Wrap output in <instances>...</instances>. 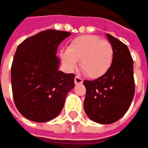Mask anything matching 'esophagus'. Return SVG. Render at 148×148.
Here are the masks:
<instances>
[{"instance_id": "obj_1", "label": "esophagus", "mask_w": 148, "mask_h": 148, "mask_svg": "<svg viewBox=\"0 0 148 148\" xmlns=\"http://www.w3.org/2000/svg\"><path fill=\"white\" fill-rule=\"evenodd\" d=\"M74 84H76V85H78V84H83V79H81L80 77H79V76H76V77L74 78Z\"/></svg>"}]
</instances>
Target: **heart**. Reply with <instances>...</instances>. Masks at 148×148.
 <instances>
[{
  "mask_svg": "<svg viewBox=\"0 0 148 148\" xmlns=\"http://www.w3.org/2000/svg\"><path fill=\"white\" fill-rule=\"evenodd\" d=\"M114 57L112 45L97 36L86 35L74 39L67 50L60 52V58L69 71L77 68L78 61L86 76L97 79L110 68Z\"/></svg>",
  "mask_w": 148,
  "mask_h": 148,
  "instance_id": "b5f03b06",
  "label": "heart"
}]
</instances>
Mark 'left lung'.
Here are the masks:
<instances>
[{
	"mask_svg": "<svg viewBox=\"0 0 148 148\" xmlns=\"http://www.w3.org/2000/svg\"><path fill=\"white\" fill-rule=\"evenodd\" d=\"M114 57L106 74L93 81L85 80V113L94 122L109 125L119 120L130 108L134 96V60L128 47L106 33Z\"/></svg>",
	"mask_w": 148,
	"mask_h": 148,
	"instance_id": "obj_1",
	"label": "left lung"
}]
</instances>
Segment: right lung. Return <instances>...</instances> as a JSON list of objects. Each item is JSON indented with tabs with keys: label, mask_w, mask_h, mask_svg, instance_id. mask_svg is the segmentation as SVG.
Instances as JSON below:
<instances>
[{
	"label": "right lung",
	"mask_w": 148,
	"mask_h": 148,
	"mask_svg": "<svg viewBox=\"0 0 148 148\" xmlns=\"http://www.w3.org/2000/svg\"><path fill=\"white\" fill-rule=\"evenodd\" d=\"M69 32L49 29L25 39L16 49L11 66V86L20 114L34 122H47L64 107L74 88L73 74L59 70L56 56L60 42Z\"/></svg>",
	"instance_id": "1"
}]
</instances>
